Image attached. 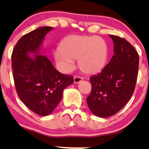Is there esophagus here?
<instances>
[{"label":"esophagus","instance_id":"1","mask_svg":"<svg viewBox=\"0 0 149 149\" xmlns=\"http://www.w3.org/2000/svg\"><path fill=\"white\" fill-rule=\"evenodd\" d=\"M82 80V77L79 76H75L74 77V83H79Z\"/></svg>","mask_w":149,"mask_h":149}]
</instances>
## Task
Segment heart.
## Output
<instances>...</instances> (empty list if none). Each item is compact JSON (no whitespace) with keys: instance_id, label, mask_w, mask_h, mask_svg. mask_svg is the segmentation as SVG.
I'll list each match as a JSON object with an SVG mask.
<instances>
[{"instance_id":"heart-1","label":"heart","mask_w":149,"mask_h":149,"mask_svg":"<svg viewBox=\"0 0 149 149\" xmlns=\"http://www.w3.org/2000/svg\"><path fill=\"white\" fill-rule=\"evenodd\" d=\"M109 50L101 37L70 35L54 53V58L64 72L74 69L75 60L79 59L80 70L87 74H95L103 70L108 59Z\"/></svg>"}]
</instances>
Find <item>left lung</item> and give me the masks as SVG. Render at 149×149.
Returning a JSON list of instances; mask_svg holds the SVG:
<instances>
[{
    "label": "left lung",
    "mask_w": 149,
    "mask_h": 149,
    "mask_svg": "<svg viewBox=\"0 0 149 149\" xmlns=\"http://www.w3.org/2000/svg\"><path fill=\"white\" fill-rule=\"evenodd\" d=\"M114 53L109 64L90 79L92 91L87 98L91 112L106 118L117 114L132 96L138 76L139 56L126 40L109 35Z\"/></svg>",
    "instance_id": "1"
}]
</instances>
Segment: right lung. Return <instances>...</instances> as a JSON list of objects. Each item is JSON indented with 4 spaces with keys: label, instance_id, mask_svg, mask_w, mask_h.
<instances>
[{
    "label": "right lung",
    "instance_id": "add662e5",
    "mask_svg": "<svg viewBox=\"0 0 149 149\" xmlns=\"http://www.w3.org/2000/svg\"><path fill=\"white\" fill-rule=\"evenodd\" d=\"M53 29L41 26L24 35L11 56L19 97L27 108L40 116L51 114L61 101L64 90L73 83L72 77L57 71L49 58L41 54L45 35Z\"/></svg>",
    "mask_w": 149,
    "mask_h": 149
}]
</instances>
